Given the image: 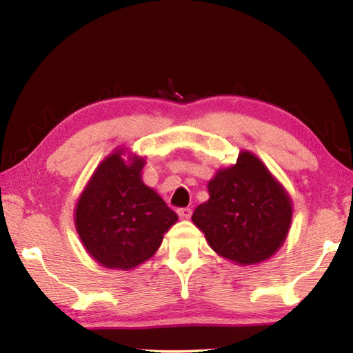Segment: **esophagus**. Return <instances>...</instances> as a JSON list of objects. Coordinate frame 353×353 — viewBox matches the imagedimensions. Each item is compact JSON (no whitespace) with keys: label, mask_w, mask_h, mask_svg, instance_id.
I'll list each match as a JSON object with an SVG mask.
<instances>
[{"label":"esophagus","mask_w":353,"mask_h":353,"mask_svg":"<svg viewBox=\"0 0 353 353\" xmlns=\"http://www.w3.org/2000/svg\"><path fill=\"white\" fill-rule=\"evenodd\" d=\"M177 214H179V216H181V219H190L191 208H179Z\"/></svg>","instance_id":"1"}]
</instances>
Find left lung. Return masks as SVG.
Segmentation results:
<instances>
[{
  "label": "left lung",
  "mask_w": 353,
  "mask_h": 353,
  "mask_svg": "<svg viewBox=\"0 0 353 353\" xmlns=\"http://www.w3.org/2000/svg\"><path fill=\"white\" fill-rule=\"evenodd\" d=\"M207 188L210 198L191 219L218 255L241 266L256 265L283 246L292 201L255 154L240 151L236 163L218 170Z\"/></svg>",
  "instance_id": "obj_1"
}]
</instances>
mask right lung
<instances>
[{
  "instance_id": "add662e5",
  "label": "right lung",
  "mask_w": 353,
  "mask_h": 353,
  "mask_svg": "<svg viewBox=\"0 0 353 353\" xmlns=\"http://www.w3.org/2000/svg\"><path fill=\"white\" fill-rule=\"evenodd\" d=\"M118 148L98 165L77 199L74 225L92 259L129 271L151 259L177 214L141 181L145 157Z\"/></svg>"
}]
</instances>
